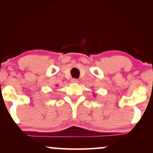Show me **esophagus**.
I'll list each match as a JSON object with an SVG mask.
<instances>
[{
	"label": "esophagus",
	"mask_w": 153,
	"mask_h": 153,
	"mask_svg": "<svg viewBox=\"0 0 153 153\" xmlns=\"http://www.w3.org/2000/svg\"><path fill=\"white\" fill-rule=\"evenodd\" d=\"M71 82H73V83H78V79H75V78H73L71 80Z\"/></svg>",
	"instance_id": "34e87169"
}]
</instances>
